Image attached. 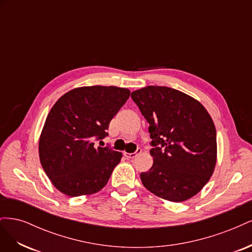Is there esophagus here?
I'll return each mask as SVG.
<instances>
[{
	"label": "esophagus",
	"mask_w": 252,
	"mask_h": 252,
	"mask_svg": "<svg viewBox=\"0 0 252 252\" xmlns=\"http://www.w3.org/2000/svg\"><path fill=\"white\" fill-rule=\"evenodd\" d=\"M141 152H142V149H141V148H138V149H136V151H135V152H132V154H128V152H125L124 156H125L127 158H134L136 156L140 155Z\"/></svg>",
	"instance_id": "34e87169"
}]
</instances>
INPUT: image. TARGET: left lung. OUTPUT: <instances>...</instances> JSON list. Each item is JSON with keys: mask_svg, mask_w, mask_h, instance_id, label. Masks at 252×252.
<instances>
[{"mask_svg": "<svg viewBox=\"0 0 252 252\" xmlns=\"http://www.w3.org/2000/svg\"><path fill=\"white\" fill-rule=\"evenodd\" d=\"M149 123L151 168L145 188L161 199L183 202L207 184L217 163V131L208 111L177 89L147 86L131 94Z\"/></svg>", "mask_w": 252, "mask_h": 252, "instance_id": "left-lung-1", "label": "left lung"}]
</instances>
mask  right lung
I'll return each mask as SVG.
<instances>
[{
	"label": "right lung",
	"mask_w": 252,
	"mask_h": 252,
	"mask_svg": "<svg viewBox=\"0 0 252 252\" xmlns=\"http://www.w3.org/2000/svg\"><path fill=\"white\" fill-rule=\"evenodd\" d=\"M130 95L126 88L87 86L61 96L45 121L39 156L45 173L69 196L95 193L107 184L122 158L109 147H96L110 121Z\"/></svg>",
	"instance_id": "right-lung-1"
}]
</instances>
